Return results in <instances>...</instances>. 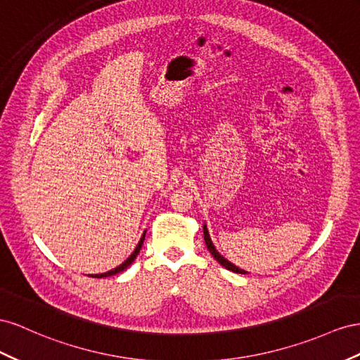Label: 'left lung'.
<instances>
[{
  "instance_id": "8db88e82",
  "label": "left lung",
  "mask_w": 360,
  "mask_h": 360,
  "mask_svg": "<svg viewBox=\"0 0 360 360\" xmlns=\"http://www.w3.org/2000/svg\"><path fill=\"white\" fill-rule=\"evenodd\" d=\"M202 231H204V240H206V245H207V250L212 252V256H213V259H215L217 262H219V264L222 265V266H226L227 269H230V271H233V273H238V274H247L244 269H240V268H238V266H235L233 264H230V262L227 260V259H224L222 257L219 252L215 250V247H213V244H212V240H210V236H209V231H207V229H206V226L202 227Z\"/></svg>"
}]
</instances>
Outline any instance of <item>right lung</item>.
Masks as SVG:
<instances>
[{"instance_id":"obj_1","label":"right lung","mask_w":360,"mask_h":360,"mask_svg":"<svg viewBox=\"0 0 360 360\" xmlns=\"http://www.w3.org/2000/svg\"><path fill=\"white\" fill-rule=\"evenodd\" d=\"M143 239H145V233L142 235V238H141V240H139V244H138V247L134 248V251L131 252L130 255V257L124 262L122 265H120V266H116L115 269H112V271H109V273H104V274H96V276H92V277H98V278H101V277H109V276H115V274H118V273H121V271H124V269H127L131 264H133V260L136 259V256L139 255V251H141V248H142V244H143Z\"/></svg>"}]
</instances>
